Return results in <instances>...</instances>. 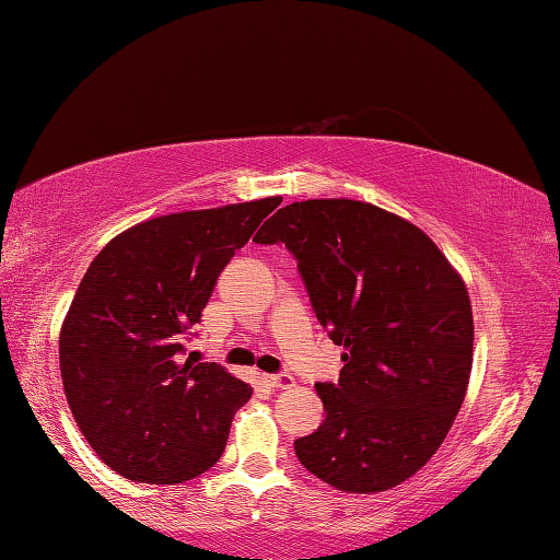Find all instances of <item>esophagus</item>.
<instances>
[{"instance_id":"obj_1","label":"esophagus","mask_w":560,"mask_h":560,"mask_svg":"<svg viewBox=\"0 0 560 560\" xmlns=\"http://www.w3.org/2000/svg\"><path fill=\"white\" fill-rule=\"evenodd\" d=\"M264 381H267V385H271V387H279V390H283V387H291V385H293V377H291L289 373L264 375Z\"/></svg>"}]
</instances>
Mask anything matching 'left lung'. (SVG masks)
Here are the masks:
<instances>
[{"label": "left lung", "mask_w": 560, "mask_h": 560, "mask_svg": "<svg viewBox=\"0 0 560 560\" xmlns=\"http://www.w3.org/2000/svg\"><path fill=\"white\" fill-rule=\"evenodd\" d=\"M287 244L318 324L343 346L338 383H318L326 420L293 442L299 462L348 494L410 479L447 438L471 373L467 287L428 234L358 200H306L264 222Z\"/></svg>", "instance_id": "left-lung-1"}]
</instances>
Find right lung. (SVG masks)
Returning <instances> with one entry per match:
<instances>
[{
	"label": "right lung",
	"mask_w": 560,
	"mask_h": 560,
	"mask_svg": "<svg viewBox=\"0 0 560 560\" xmlns=\"http://www.w3.org/2000/svg\"><path fill=\"white\" fill-rule=\"evenodd\" d=\"M281 197L155 217L103 246L59 336L63 393L120 477L179 485L214 467L252 387L185 358L222 269Z\"/></svg>",
	"instance_id": "add662e5"
}]
</instances>
